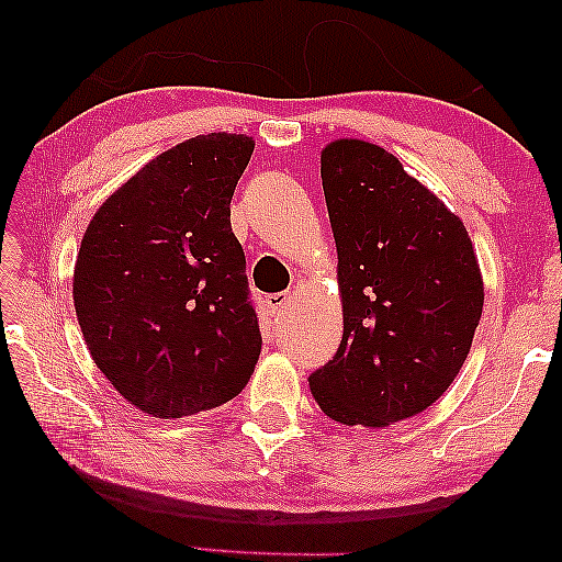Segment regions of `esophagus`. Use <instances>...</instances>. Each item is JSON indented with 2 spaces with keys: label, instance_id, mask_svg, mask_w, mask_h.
<instances>
[{
  "label": "esophagus",
  "instance_id": "34e87169",
  "mask_svg": "<svg viewBox=\"0 0 562 562\" xmlns=\"http://www.w3.org/2000/svg\"><path fill=\"white\" fill-rule=\"evenodd\" d=\"M289 301H291L289 293H271V296H266V306H269L273 316H281L283 311H286Z\"/></svg>",
  "mask_w": 562,
  "mask_h": 562
}]
</instances>
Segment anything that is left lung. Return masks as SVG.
Here are the masks:
<instances>
[{"mask_svg":"<svg viewBox=\"0 0 562 562\" xmlns=\"http://www.w3.org/2000/svg\"><path fill=\"white\" fill-rule=\"evenodd\" d=\"M321 181L344 338L311 393L328 418L381 428L426 411L461 371L483 314L481 269L463 221L381 146L328 144Z\"/></svg>","mask_w":562,"mask_h":562,"instance_id":"1","label":"left lung"}]
</instances>
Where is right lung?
<instances>
[{"mask_svg": "<svg viewBox=\"0 0 562 562\" xmlns=\"http://www.w3.org/2000/svg\"><path fill=\"white\" fill-rule=\"evenodd\" d=\"M251 154L244 134L173 146L114 191L81 238V334L99 371L149 416L216 408L259 361V318L232 232V196Z\"/></svg>", "mask_w": 562, "mask_h": 562, "instance_id": "right-lung-1", "label": "right lung"}]
</instances>
